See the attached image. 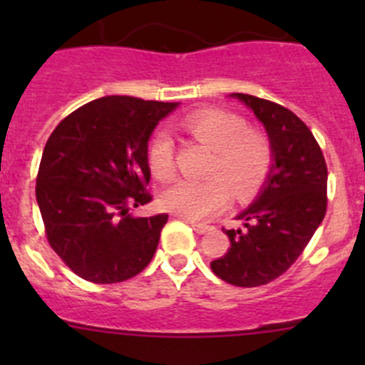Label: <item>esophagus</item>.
Instances as JSON below:
<instances>
[{
    "instance_id": "esophagus-1",
    "label": "esophagus",
    "mask_w": 365,
    "mask_h": 365,
    "mask_svg": "<svg viewBox=\"0 0 365 365\" xmlns=\"http://www.w3.org/2000/svg\"><path fill=\"white\" fill-rule=\"evenodd\" d=\"M185 221H188L190 227L197 232V234H205V232L210 230V225H206V222H197V221H192V219H185Z\"/></svg>"
}]
</instances>
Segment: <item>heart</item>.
<instances>
[{
	"instance_id": "obj_1",
	"label": "heart",
	"mask_w": 365,
	"mask_h": 365,
	"mask_svg": "<svg viewBox=\"0 0 365 365\" xmlns=\"http://www.w3.org/2000/svg\"><path fill=\"white\" fill-rule=\"evenodd\" d=\"M199 143L214 150L206 175L210 179L177 180L160 193V206L188 219H202L221 212L230 201H247L269 177L274 163L270 138L250 130L241 115L225 109H201L180 122ZM146 160L155 179L170 180L175 173V157L170 135L157 131L146 148Z\"/></svg>"
}]
</instances>
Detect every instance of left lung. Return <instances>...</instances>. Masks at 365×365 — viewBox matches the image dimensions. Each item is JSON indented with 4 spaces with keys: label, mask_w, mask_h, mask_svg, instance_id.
<instances>
[{
    "label": "left lung",
    "mask_w": 365,
    "mask_h": 365,
    "mask_svg": "<svg viewBox=\"0 0 365 365\" xmlns=\"http://www.w3.org/2000/svg\"><path fill=\"white\" fill-rule=\"evenodd\" d=\"M263 122L274 164L259 197L241 212L245 227L225 230L227 254L210 263L215 276L235 287L274 282L307 247L327 212V164L305 122L291 109L234 93Z\"/></svg>",
    "instance_id": "8db88e82"
}]
</instances>
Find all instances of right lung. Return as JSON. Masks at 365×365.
<instances>
[{"mask_svg":"<svg viewBox=\"0 0 365 365\" xmlns=\"http://www.w3.org/2000/svg\"><path fill=\"white\" fill-rule=\"evenodd\" d=\"M175 102L104 96L67 115L43 148L36 201L51 248L76 276L118 283L150 265L168 214L133 217L150 202L146 148Z\"/></svg>","mask_w":365,"mask_h":365,"instance_id":"obj_1","label":"right lung"}]
</instances>
